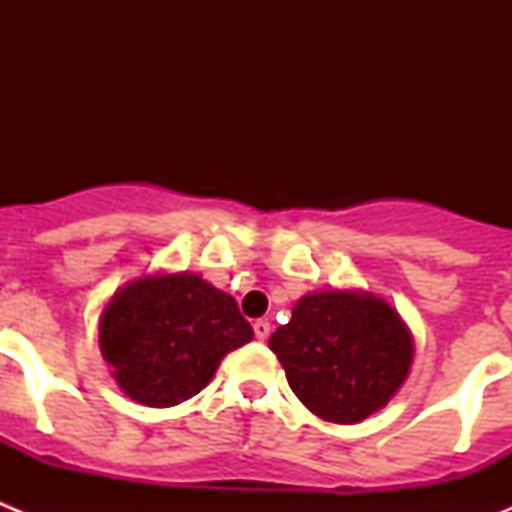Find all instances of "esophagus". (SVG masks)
Returning <instances> with one entry per match:
<instances>
[{
	"mask_svg": "<svg viewBox=\"0 0 512 512\" xmlns=\"http://www.w3.org/2000/svg\"><path fill=\"white\" fill-rule=\"evenodd\" d=\"M253 333H256V338H259V341H266L271 333L269 320H256V323H253Z\"/></svg>",
	"mask_w": 512,
	"mask_h": 512,
	"instance_id": "1",
	"label": "esophagus"
}]
</instances>
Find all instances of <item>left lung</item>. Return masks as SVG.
Instances as JSON below:
<instances>
[{
  "instance_id": "left-lung-1",
  "label": "left lung",
  "mask_w": 512,
  "mask_h": 512,
  "mask_svg": "<svg viewBox=\"0 0 512 512\" xmlns=\"http://www.w3.org/2000/svg\"><path fill=\"white\" fill-rule=\"evenodd\" d=\"M269 348L310 413L354 425L400 392L413 366L408 323L384 297L366 289L307 292L279 325Z\"/></svg>"
}]
</instances>
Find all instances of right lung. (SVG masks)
Returning a JSON list of instances; mask_svg holds the SVG:
<instances>
[{"mask_svg": "<svg viewBox=\"0 0 512 512\" xmlns=\"http://www.w3.org/2000/svg\"><path fill=\"white\" fill-rule=\"evenodd\" d=\"M251 338L238 302L194 271L130 279L99 315L112 377L146 408H174L205 390L220 361Z\"/></svg>", "mask_w": 512, "mask_h": 512, "instance_id": "1", "label": "right lung"}]
</instances>
